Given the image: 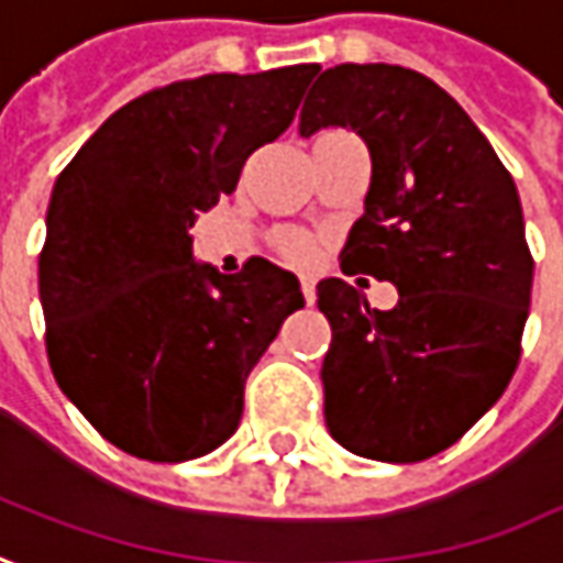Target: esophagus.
<instances>
[{
    "label": "esophagus",
    "instance_id": "1",
    "mask_svg": "<svg viewBox=\"0 0 563 563\" xmlns=\"http://www.w3.org/2000/svg\"><path fill=\"white\" fill-rule=\"evenodd\" d=\"M301 296L308 305H314V280L311 277H301Z\"/></svg>",
    "mask_w": 563,
    "mask_h": 563
}]
</instances>
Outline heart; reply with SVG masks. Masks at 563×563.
Instances as JSON below:
<instances>
[{
    "instance_id": "b5f03b06",
    "label": "heart",
    "mask_w": 563,
    "mask_h": 563,
    "mask_svg": "<svg viewBox=\"0 0 563 563\" xmlns=\"http://www.w3.org/2000/svg\"><path fill=\"white\" fill-rule=\"evenodd\" d=\"M274 249L280 252V258H286L289 264H299V267H308L318 258V240H311L308 233H299V230H277Z\"/></svg>"
}]
</instances>
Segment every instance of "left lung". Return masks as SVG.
Returning <instances> with one entry per match:
<instances>
[{"mask_svg": "<svg viewBox=\"0 0 563 563\" xmlns=\"http://www.w3.org/2000/svg\"><path fill=\"white\" fill-rule=\"evenodd\" d=\"M320 126L355 130L374 165L342 274L398 289L396 308L377 311L352 283H318L333 330L323 417L355 455L423 461L455 445L517 371L533 289L517 186L467 111L411 68H327L299 133Z\"/></svg>", "mask_w": 563, "mask_h": 563, "instance_id": "8db88e82", "label": "left lung"}]
</instances>
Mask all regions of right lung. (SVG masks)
I'll return each instance as SVG.
<instances>
[{
  "mask_svg": "<svg viewBox=\"0 0 563 563\" xmlns=\"http://www.w3.org/2000/svg\"><path fill=\"white\" fill-rule=\"evenodd\" d=\"M314 74H205L143 92L55 180L40 252L52 374L126 455L177 464L233 437L249 371L305 305L296 274L267 258L240 274L196 262L189 227L292 124Z\"/></svg>",
  "mask_w": 563,
  "mask_h": 563,
  "instance_id": "right-lung-1",
  "label": "right lung"
}]
</instances>
